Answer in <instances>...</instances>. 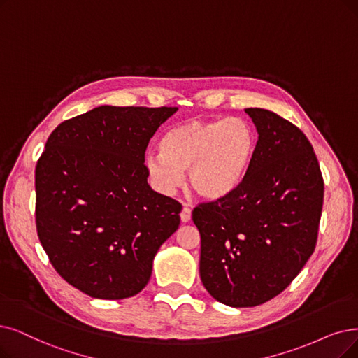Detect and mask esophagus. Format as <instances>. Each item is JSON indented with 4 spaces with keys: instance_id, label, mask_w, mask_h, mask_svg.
Masks as SVG:
<instances>
[{
    "instance_id": "obj_1",
    "label": "esophagus",
    "mask_w": 358,
    "mask_h": 358,
    "mask_svg": "<svg viewBox=\"0 0 358 358\" xmlns=\"http://www.w3.org/2000/svg\"><path fill=\"white\" fill-rule=\"evenodd\" d=\"M180 220L183 223H187V222L191 220V208H188V207H183L182 208V211H180Z\"/></svg>"
}]
</instances>
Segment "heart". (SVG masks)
Here are the masks:
<instances>
[{"mask_svg": "<svg viewBox=\"0 0 358 358\" xmlns=\"http://www.w3.org/2000/svg\"><path fill=\"white\" fill-rule=\"evenodd\" d=\"M257 152V134L244 119H189L166 131L162 151L145 157L155 189L173 194L188 171L191 188L204 199L219 201L247 179Z\"/></svg>", "mask_w": 358, "mask_h": 358, "instance_id": "obj_1", "label": "heart"}]
</instances>
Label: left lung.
I'll list each match as a JSON object with an SVG mask.
<instances>
[{"instance_id": "obj_1", "label": "left lung", "mask_w": 358, "mask_h": 358, "mask_svg": "<svg viewBox=\"0 0 358 358\" xmlns=\"http://www.w3.org/2000/svg\"><path fill=\"white\" fill-rule=\"evenodd\" d=\"M259 141L244 183L219 201L198 204L199 276L231 307L279 295L316 248L324 183L303 131L264 108H245Z\"/></svg>"}]
</instances>
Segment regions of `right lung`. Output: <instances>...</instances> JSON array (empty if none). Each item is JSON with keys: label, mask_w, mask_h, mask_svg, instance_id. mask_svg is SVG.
<instances>
[{"label": "right lung", "mask_w": 358, "mask_h": 358, "mask_svg": "<svg viewBox=\"0 0 358 358\" xmlns=\"http://www.w3.org/2000/svg\"><path fill=\"white\" fill-rule=\"evenodd\" d=\"M176 107L101 106L64 120L35 169L36 232L52 267L92 298L141 292L182 204L147 182L148 142Z\"/></svg>", "instance_id": "obj_1"}]
</instances>
